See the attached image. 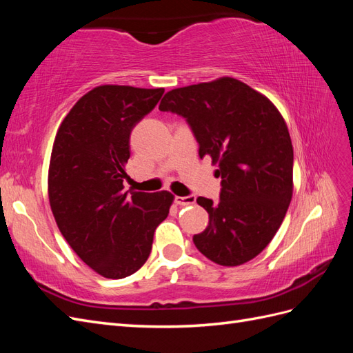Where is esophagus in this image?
Returning <instances> with one entry per match:
<instances>
[{
	"mask_svg": "<svg viewBox=\"0 0 353 353\" xmlns=\"http://www.w3.org/2000/svg\"><path fill=\"white\" fill-rule=\"evenodd\" d=\"M174 201L176 203V205H179V206H188V205H194V203H196V196H184V197H181V196H175Z\"/></svg>",
	"mask_w": 353,
	"mask_h": 353,
	"instance_id": "obj_1",
	"label": "esophagus"
}]
</instances>
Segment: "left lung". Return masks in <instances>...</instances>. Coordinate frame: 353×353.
<instances>
[{
	"label": "left lung",
	"instance_id": "left-lung-1",
	"mask_svg": "<svg viewBox=\"0 0 353 353\" xmlns=\"http://www.w3.org/2000/svg\"><path fill=\"white\" fill-rule=\"evenodd\" d=\"M159 110L183 116L221 178L219 201L199 197L209 225L199 252L222 266L258 256L279 231L293 194V145L275 105L249 85L219 78L165 94Z\"/></svg>",
	"mask_w": 353,
	"mask_h": 353
}]
</instances>
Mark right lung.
<instances>
[{"mask_svg":"<svg viewBox=\"0 0 353 353\" xmlns=\"http://www.w3.org/2000/svg\"><path fill=\"white\" fill-rule=\"evenodd\" d=\"M163 92L126 85L94 88L68 113L52 145V215L74 253L105 279H125L141 268L174 201L169 191L123 190L131 132Z\"/></svg>","mask_w":353,"mask_h":353,"instance_id":"obj_1","label":"right lung"}]
</instances>
